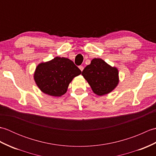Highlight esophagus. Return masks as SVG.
<instances>
[{"mask_svg": "<svg viewBox=\"0 0 156 156\" xmlns=\"http://www.w3.org/2000/svg\"><path fill=\"white\" fill-rule=\"evenodd\" d=\"M79 68H80L81 71H82L84 69V66H79Z\"/></svg>", "mask_w": 156, "mask_h": 156, "instance_id": "1", "label": "esophagus"}]
</instances>
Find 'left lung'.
I'll list each match as a JSON object with an SVG mask.
<instances>
[{
  "mask_svg": "<svg viewBox=\"0 0 156 156\" xmlns=\"http://www.w3.org/2000/svg\"><path fill=\"white\" fill-rule=\"evenodd\" d=\"M96 94H107L119 84V71L101 58H94L82 72Z\"/></svg>",
  "mask_w": 156,
  "mask_h": 156,
  "instance_id": "left-lung-1",
  "label": "left lung"
}]
</instances>
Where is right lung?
<instances>
[{
  "label": "right lung",
  "instance_id": "right-lung-1",
  "mask_svg": "<svg viewBox=\"0 0 156 156\" xmlns=\"http://www.w3.org/2000/svg\"><path fill=\"white\" fill-rule=\"evenodd\" d=\"M81 72L70 59L55 57L37 66L34 80L44 93L53 97H61L67 91L73 78Z\"/></svg>",
  "mask_w": 156,
  "mask_h": 156
}]
</instances>
